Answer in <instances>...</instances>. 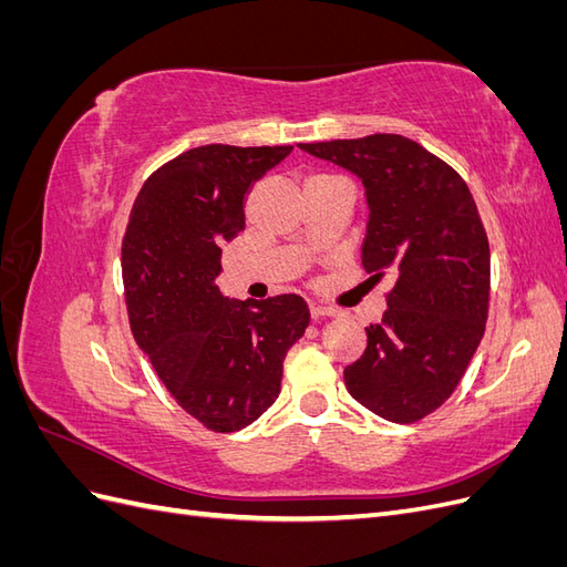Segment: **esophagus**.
Wrapping results in <instances>:
<instances>
[{"mask_svg": "<svg viewBox=\"0 0 567 567\" xmlns=\"http://www.w3.org/2000/svg\"><path fill=\"white\" fill-rule=\"evenodd\" d=\"M310 312H312V317H338L340 315V310H336V307L321 305V302H312Z\"/></svg>", "mask_w": 567, "mask_h": 567, "instance_id": "esophagus-1", "label": "esophagus"}]
</instances>
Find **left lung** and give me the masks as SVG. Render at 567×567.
Segmentation results:
<instances>
[{
	"label": "left lung",
	"mask_w": 567,
	"mask_h": 567,
	"mask_svg": "<svg viewBox=\"0 0 567 567\" xmlns=\"http://www.w3.org/2000/svg\"><path fill=\"white\" fill-rule=\"evenodd\" d=\"M364 184L362 265L394 286L367 350L346 367L352 398L392 423H414L450 398L483 340L489 244L456 169L402 134L300 144Z\"/></svg>",
	"instance_id": "8db88e82"
}]
</instances>
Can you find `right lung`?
I'll list each match as a JSON object with an SVG mask.
<instances>
[{
  "label": "right lung",
  "mask_w": 567,
  "mask_h": 567,
  "mask_svg": "<svg viewBox=\"0 0 567 567\" xmlns=\"http://www.w3.org/2000/svg\"><path fill=\"white\" fill-rule=\"evenodd\" d=\"M293 146L208 144L153 173L123 241L136 346L177 404L215 433L260 419L279 398L284 359L310 310L300 296L262 302L219 293L221 246L246 227V196Z\"/></svg>",
  "instance_id": "1"
}]
</instances>
